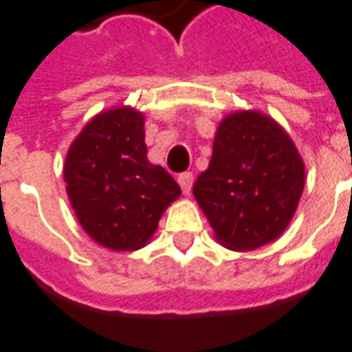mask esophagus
Here are the masks:
<instances>
[{
    "mask_svg": "<svg viewBox=\"0 0 352 352\" xmlns=\"http://www.w3.org/2000/svg\"><path fill=\"white\" fill-rule=\"evenodd\" d=\"M178 184L182 187V191L186 195L191 193V187H193V173H182L178 176Z\"/></svg>",
    "mask_w": 352,
    "mask_h": 352,
    "instance_id": "obj_1",
    "label": "esophagus"
}]
</instances>
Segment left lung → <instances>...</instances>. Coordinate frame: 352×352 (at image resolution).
Listing matches in <instances>:
<instances>
[{
    "label": "left lung",
    "instance_id": "obj_1",
    "mask_svg": "<svg viewBox=\"0 0 352 352\" xmlns=\"http://www.w3.org/2000/svg\"><path fill=\"white\" fill-rule=\"evenodd\" d=\"M304 182L289 135L272 118L245 110L219 123L212 161L193 195L221 245L253 251L287 229Z\"/></svg>",
    "mask_w": 352,
    "mask_h": 352
}]
</instances>
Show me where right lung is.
Returning <instances> with one entry per match:
<instances>
[{"label": "right lung", "mask_w": 352, "mask_h": 352, "mask_svg": "<svg viewBox=\"0 0 352 352\" xmlns=\"http://www.w3.org/2000/svg\"><path fill=\"white\" fill-rule=\"evenodd\" d=\"M146 153L144 118L133 109L101 112L69 148L71 206L82 229L109 250H140L179 197L176 179Z\"/></svg>", "instance_id": "1"}]
</instances>
